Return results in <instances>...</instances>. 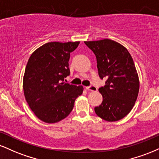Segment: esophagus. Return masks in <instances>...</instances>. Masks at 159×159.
<instances>
[{
    "label": "esophagus",
    "mask_w": 159,
    "mask_h": 159,
    "mask_svg": "<svg viewBox=\"0 0 159 159\" xmlns=\"http://www.w3.org/2000/svg\"><path fill=\"white\" fill-rule=\"evenodd\" d=\"M86 90H90V91H96L97 90V88H96V86L90 85L89 86V87H86Z\"/></svg>",
    "instance_id": "obj_1"
}]
</instances>
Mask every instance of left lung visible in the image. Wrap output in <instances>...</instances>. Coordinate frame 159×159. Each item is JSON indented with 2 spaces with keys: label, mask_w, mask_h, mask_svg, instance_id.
I'll return each instance as SVG.
<instances>
[{
  "label": "left lung",
  "mask_w": 159,
  "mask_h": 159,
  "mask_svg": "<svg viewBox=\"0 0 159 159\" xmlns=\"http://www.w3.org/2000/svg\"><path fill=\"white\" fill-rule=\"evenodd\" d=\"M84 43L96 55L99 78L107 79L105 85L98 89L103 101L95 107V112L106 121H118L130 112L139 92V78L132 56L114 40Z\"/></svg>",
  "instance_id": "obj_1"
}]
</instances>
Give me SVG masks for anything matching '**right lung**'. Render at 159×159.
<instances>
[{
    "label": "right lung",
    "mask_w": 159,
    "mask_h": 159,
    "mask_svg": "<svg viewBox=\"0 0 159 159\" xmlns=\"http://www.w3.org/2000/svg\"><path fill=\"white\" fill-rule=\"evenodd\" d=\"M79 43H45L29 58L23 78L24 94L30 109L45 123H57L66 117L83 93L82 86L64 82L70 75V53Z\"/></svg>",
    "instance_id": "obj_1"
}]
</instances>
